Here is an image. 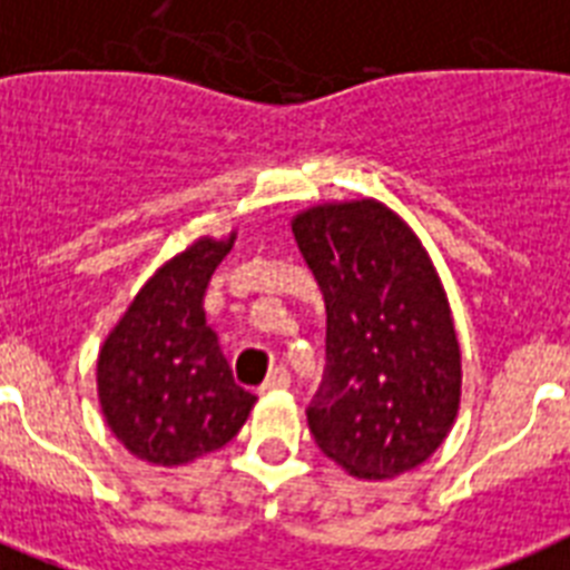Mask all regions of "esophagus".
Returning a JSON list of instances; mask_svg holds the SVG:
<instances>
[{
    "label": "esophagus",
    "instance_id": "34e87169",
    "mask_svg": "<svg viewBox=\"0 0 570 570\" xmlns=\"http://www.w3.org/2000/svg\"><path fill=\"white\" fill-rule=\"evenodd\" d=\"M291 384V379H288V373H285V370H274V373L267 375L265 379V384H262V393H279V390H285Z\"/></svg>",
    "mask_w": 570,
    "mask_h": 570
}]
</instances>
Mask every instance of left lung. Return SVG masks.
Segmentation results:
<instances>
[{"label": "left lung", "mask_w": 570, "mask_h": 570, "mask_svg": "<svg viewBox=\"0 0 570 570\" xmlns=\"http://www.w3.org/2000/svg\"><path fill=\"white\" fill-rule=\"evenodd\" d=\"M326 303L314 443L352 478L393 481L434 454L460 411V343L420 235L375 197L291 220Z\"/></svg>", "instance_id": "obj_1"}]
</instances>
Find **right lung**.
<instances>
[{
    "instance_id": "obj_1",
    "label": "right lung",
    "mask_w": 570,
    "mask_h": 570,
    "mask_svg": "<svg viewBox=\"0 0 570 570\" xmlns=\"http://www.w3.org/2000/svg\"><path fill=\"white\" fill-rule=\"evenodd\" d=\"M200 235L145 282L98 350V404L134 458L186 465L227 445L256 396L233 381L218 335L206 326L204 294L233 250Z\"/></svg>"
}]
</instances>
